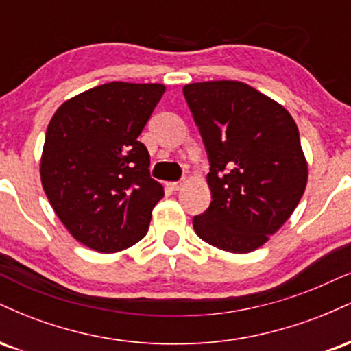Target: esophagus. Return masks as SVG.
Returning a JSON list of instances; mask_svg holds the SVG:
<instances>
[{"label":"esophagus","instance_id":"34e87169","mask_svg":"<svg viewBox=\"0 0 351 351\" xmlns=\"http://www.w3.org/2000/svg\"><path fill=\"white\" fill-rule=\"evenodd\" d=\"M168 184V188H171V189H181L184 186V180H181V181H171V183H167Z\"/></svg>","mask_w":351,"mask_h":351}]
</instances>
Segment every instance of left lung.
I'll return each instance as SVG.
<instances>
[{
    "label": "left lung",
    "mask_w": 351,
    "mask_h": 351,
    "mask_svg": "<svg viewBox=\"0 0 351 351\" xmlns=\"http://www.w3.org/2000/svg\"><path fill=\"white\" fill-rule=\"evenodd\" d=\"M183 94L211 165L213 201L193 228L223 251H256L284 226L307 186L299 128L279 102L237 80L186 84Z\"/></svg>",
    "instance_id": "left-lung-1"
}]
</instances>
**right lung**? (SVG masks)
I'll use <instances>...</instances> for the list:
<instances>
[{
    "mask_svg": "<svg viewBox=\"0 0 351 351\" xmlns=\"http://www.w3.org/2000/svg\"><path fill=\"white\" fill-rule=\"evenodd\" d=\"M165 88L102 84L66 100L47 125L39 165L44 193L71 236L94 251L119 252L143 239L163 198L138 135Z\"/></svg>",
    "mask_w": 351,
    "mask_h": 351,
    "instance_id": "right-lung-1",
    "label": "right lung"
}]
</instances>
